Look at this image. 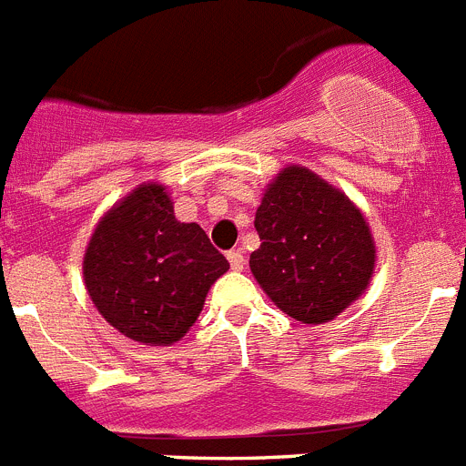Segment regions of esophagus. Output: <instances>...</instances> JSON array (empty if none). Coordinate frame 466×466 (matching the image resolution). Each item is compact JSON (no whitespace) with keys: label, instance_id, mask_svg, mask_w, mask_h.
I'll return each mask as SVG.
<instances>
[{"label":"esophagus","instance_id":"1","mask_svg":"<svg viewBox=\"0 0 466 466\" xmlns=\"http://www.w3.org/2000/svg\"><path fill=\"white\" fill-rule=\"evenodd\" d=\"M228 263L233 270L245 268V257H242L240 249H233V252H228Z\"/></svg>","mask_w":466,"mask_h":466}]
</instances>
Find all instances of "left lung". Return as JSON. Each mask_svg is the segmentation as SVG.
I'll return each mask as SVG.
<instances>
[{
	"label": "left lung",
	"mask_w": 466,
	"mask_h": 466,
	"mask_svg": "<svg viewBox=\"0 0 466 466\" xmlns=\"http://www.w3.org/2000/svg\"><path fill=\"white\" fill-rule=\"evenodd\" d=\"M249 268L275 306L300 324L339 317L369 289L376 240L364 212L339 187L287 166L263 188Z\"/></svg>",
	"instance_id": "obj_1"
}]
</instances>
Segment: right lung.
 I'll return each instance as SVG.
<instances>
[{
	"instance_id": "obj_1",
	"label": "right lung",
	"mask_w": 466,
	"mask_h": 466,
	"mask_svg": "<svg viewBox=\"0 0 466 466\" xmlns=\"http://www.w3.org/2000/svg\"><path fill=\"white\" fill-rule=\"evenodd\" d=\"M228 261L205 230L175 217L167 187L142 182L100 217L84 254L93 306L126 339L177 343Z\"/></svg>"
}]
</instances>
